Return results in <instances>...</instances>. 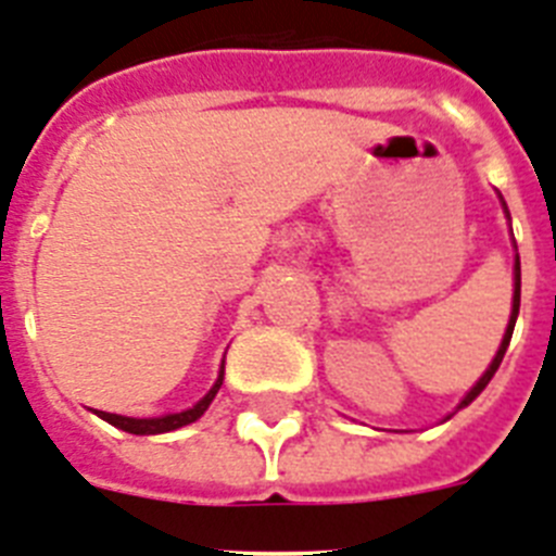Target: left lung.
<instances>
[{
	"label": "left lung",
	"mask_w": 556,
	"mask_h": 556,
	"mask_svg": "<svg viewBox=\"0 0 556 556\" xmlns=\"http://www.w3.org/2000/svg\"><path fill=\"white\" fill-rule=\"evenodd\" d=\"M503 206H506V203H503ZM517 314H520V256H515V296H511V316H508V328H506V333H503L501 348H497V353H494L492 365L486 367V372H483V376H480V379H478V384H475L472 390H469V393L464 395V401H460V404H458V409L460 407H469V404H472V401L478 399V395L483 393V390H486V384H489V381H492L494 372H497V367H501L503 356H506L508 342H511V330H515Z\"/></svg>",
	"instance_id": "1"
}]
</instances>
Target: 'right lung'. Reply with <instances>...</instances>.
Wrapping results in <instances>:
<instances>
[{
  "instance_id": "1",
  "label": "right lung",
  "mask_w": 556,
  "mask_h": 556,
  "mask_svg": "<svg viewBox=\"0 0 556 556\" xmlns=\"http://www.w3.org/2000/svg\"><path fill=\"white\" fill-rule=\"evenodd\" d=\"M223 384V367H220V376H217V381H214V387L208 390L203 399L194 404V407L184 409V413H172V415H161V418H129V415H115V413H101V409H96L101 418H104L106 424H112V427L124 429V432H132V435H161V432H172V429H180L186 427V424H194L200 418V415L206 413L208 404L214 401V395H217V390H220Z\"/></svg>"
}]
</instances>
